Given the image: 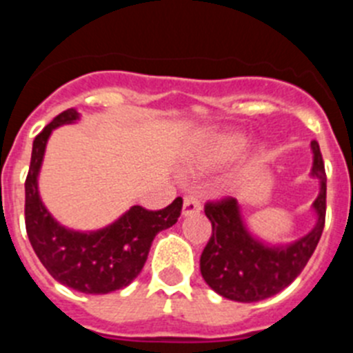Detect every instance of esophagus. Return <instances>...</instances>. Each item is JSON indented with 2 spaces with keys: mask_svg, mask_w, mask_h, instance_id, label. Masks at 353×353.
<instances>
[{
  "mask_svg": "<svg viewBox=\"0 0 353 353\" xmlns=\"http://www.w3.org/2000/svg\"><path fill=\"white\" fill-rule=\"evenodd\" d=\"M199 210H201V203H199L198 198H194V196H185V198H183V207H182L183 217L198 214Z\"/></svg>",
  "mask_w": 353,
  "mask_h": 353,
  "instance_id": "34e87169",
  "label": "esophagus"
}]
</instances>
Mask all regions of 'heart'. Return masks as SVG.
Returning <instances> with one entry per match:
<instances>
[{
    "instance_id": "heart-1",
    "label": "heart",
    "mask_w": 353,
    "mask_h": 353,
    "mask_svg": "<svg viewBox=\"0 0 353 353\" xmlns=\"http://www.w3.org/2000/svg\"><path fill=\"white\" fill-rule=\"evenodd\" d=\"M244 136L239 132H223L208 139L201 148H198L189 159V171L191 173H201L212 168L219 166L223 162L235 157L240 150L244 148Z\"/></svg>"
}]
</instances>
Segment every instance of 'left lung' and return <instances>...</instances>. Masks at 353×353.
<instances>
[{"label": "left lung", "instance_id": "obj_1", "mask_svg": "<svg viewBox=\"0 0 353 353\" xmlns=\"http://www.w3.org/2000/svg\"><path fill=\"white\" fill-rule=\"evenodd\" d=\"M313 168L311 176L320 182V192L313 210L316 224L307 235L292 244L269 245L252 235L242 217L235 198H224L205 205V215L212 223V236L199 258L205 283L221 297L236 302H258L269 299L292 281L305 263L322 236L325 224L327 176L316 141H311Z\"/></svg>", "mask_w": 353, "mask_h": 353}]
</instances>
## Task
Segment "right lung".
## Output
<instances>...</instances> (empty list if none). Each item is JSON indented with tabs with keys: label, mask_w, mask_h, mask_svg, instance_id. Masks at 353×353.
Wrapping results in <instances>:
<instances>
[{
	"label": "right lung",
	"mask_w": 353,
	"mask_h": 353,
	"mask_svg": "<svg viewBox=\"0 0 353 353\" xmlns=\"http://www.w3.org/2000/svg\"><path fill=\"white\" fill-rule=\"evenodd\" d=\"M79 120L76 109L60 113L33 141L26 191V232L31 248L56 281L83 293H109L125 288L139 276L155 235L173 226L182 212V198L162 210L134 205L114 223L95 232L61 226L42 203L39 173L52 130Z\"/></svg>",
	"instance_id": "obj_1"
}]
</instances>
